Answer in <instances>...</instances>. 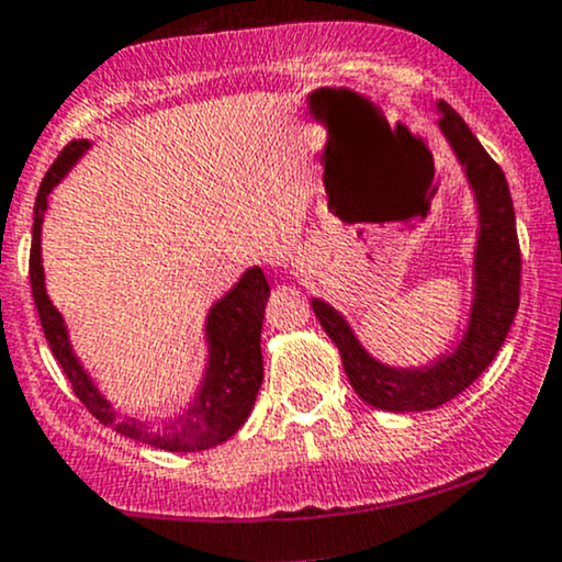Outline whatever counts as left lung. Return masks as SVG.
Instances as JSON below:
<instances>
[{
  "mask_svg": "<svg viewBox=\"0 0 562 562\" xmlns=\"http://www.w3.org/2000/svg\"><path fill=\"white\" fill-rule=\"evenodd\" d=\"M438 126L449 139L451 150L465 166L470 187L479 198L481 235L475 250V299L470 312L465 338L454 353H443L438 362L423 370H396L380 364L364 351L346 319L314 299L312 308L319 325L338 346L348 383L353 385L362 402L389 412H425L447 404L462 393L475 378L492 364L505 344L509 325L520 303V245L515 229L513 198L505 171L483 150V145L470 132L462 115L451 111L447 102H438Z\"/></svg>",
  "mask_w": 562,
  "mask_h": 562,
  "instance_id": "obj_1",
  "label": "left lung"
}]
</instances>
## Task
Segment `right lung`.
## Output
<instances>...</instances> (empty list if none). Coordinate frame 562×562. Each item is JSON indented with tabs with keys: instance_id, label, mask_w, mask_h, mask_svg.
Instances as JSON below:
<instances>
[{
	"instance_id": "1",
	"label": "right lung",
	"mask_w": 562,
	"mask_h": 562,
	"mask_svg": "<svg viewBox=\"0 0 562 562\" xmlns=\"http://www.w3.org/2000/svg\"><path fill=\"white\" fill-rule=\"evenodd\" d=\"M83 150H89L87 139H74L63 147L60 156L49 166L47 177L42 179L34 203V243H31L29 256V277L44 338L53 348L57 364L63 367L70 385H74L79 402L92 412V417L113 428L115 434L166 451H203L216 447V443L235 436L237 428L248 420L256 393L261 389V322L263 306H267L269 299L267 277L259 267L248 269L240 277V282L222 301L214 303L209 322H205L209 370H205L195 402L187 406L182 415L171 417V420L147 423L139 420V417L115 412L108 404V398L100 396V391L94 389V383L83 372L79 359L70 351L60 312L53 306V301L47 299V290H44L42 222L44 211H47V195L66 177L70 166L83 156Z\"/></svg>"
}]
</instances>
